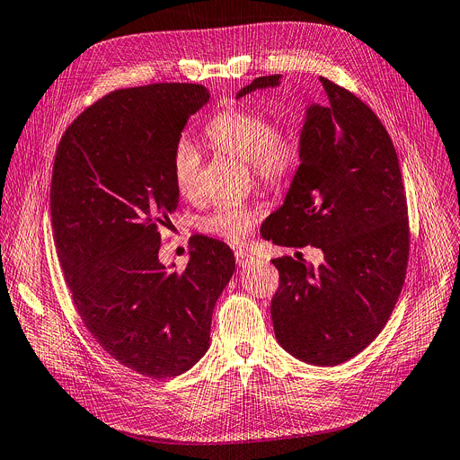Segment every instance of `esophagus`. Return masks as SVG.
Wrapping results in <instances>:
<instances>
[{"label":"esophagus","mask_w":460,"mask_h":460,"mask_svg":"<svg viewBox=\"0 0 460 460\" xmlns=\"http://www.w3.org/2000/svg\"><path fill=\"white\" fill-rule=\"evenodd\" d=\"M256 261V256L251 252H244V251H237L235 252V263L237 267H249Z\"/></svg>","instance_id":"esophagus-1"}]
</instances>
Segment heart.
<instances>
[{"label":"heart","instance_id":"obj_1","mask_svg":"<svg viewBox=\"0 0 460 460\" xmlns=\"http://www.w3.org/2000/svg\"><path fill=\"white\" fill-rule=\"evenodd\" d=\"M206 136L221 153L249 164L256 179L267 186L284 184L298 162V144L293 132L272 127L269 118L258 111L230 109L208 125ZM171 169L176 190L191 197L197 190L200 155L190 139L176 144ZM254 219L252 208L221 204L202 221V228L230 241H241Z\"/></svg>","mask_w":460,"mask_h":460}]
</instances>
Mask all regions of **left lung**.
Listing matches in <instances>:
<instances>
[{
    "label": "left lung",
    "instance_id": "1",
    "mask_svg": "<svg viewBox=\"0 0 460 460\" xmlns=\"http://www.w3.org/2000/svg\"><path fill=\"white\" fill-rule=\"evenodd\" d=\"M279 79L258 77L235 99ZM321 83L326 101L305 109L300 165L263 237L323 251L319 267L272 260L279 288L270 314L276 341L293 358L335 367L363 351L391 316L405 281L409 221L391 136L361 99Z\"/></svg>",
    "mask_w": 460,
    "mask_h": 460
}]
</instances>
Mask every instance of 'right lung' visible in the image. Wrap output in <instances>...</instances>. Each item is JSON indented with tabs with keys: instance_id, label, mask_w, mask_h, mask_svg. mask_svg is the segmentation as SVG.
Returning a JSON list of instances; mask_svg holds the SVG:
<instances>
[{
	"instance_id": "add662e5",
	"label": "right lung",
	"mask_w": 460,
	"mask_h": 460,
	"mask_svg": "<svg viewBox=\"0 0 460 460\" xmlns=\"http://www.w3.org/2000/svg\"><path fill=\"white\" fill-rule=\"evenodd\" d=\"M208 101L202 84L116 90L67 127L55 156L53 237L74 304L109 356L153 379L208 351L235 270L228 246L204 235L182 272L158 260L160 226L179 206L172 151Z\"/></svg>"
}]
</instances>
